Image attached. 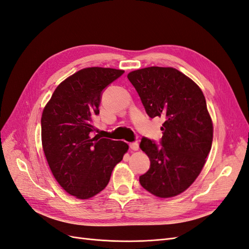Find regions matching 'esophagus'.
Returning a JSON list of instances; mask_svg holds the SVG:
<instances>
[{
  "instance_id": "34e87169",
  "label": "esophagus",
  "mask_w": 249,
  "mask_h": 249,
  "mask_svg": "<svg viewBox=\"0 0 249 249\" xmlns=\"http://www.w3.org/2000/svg\"><path fill=\"white\" fill-rule=\"evenodd\" d=\"M129 147H130V149H131V150H135V151H137V150H139V143H137V142L130 143V144H129Z\"/></svg>"
}]
</instances>
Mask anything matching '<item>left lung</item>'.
<instances>
[{
  "label": "left lung",
  "instance_id": "8db88e82",
  "mask_svg": "<svg viewBox=\"0 0 249 249\" xmlns=\"http://www.w3.org/2000/svg\"><path fill=\"white\" fill-rule=\"evenodd\" d=\"M127 78L148 116L165 120L160 146L146 138L140 144L150 160L140 184L156 196H176L199 177L212 149L213 126L205 97L193 80L173 67L137 69Z\"/></svg>",
  "mask_w": 249,
  "mask_h": 249
}]
</instances>
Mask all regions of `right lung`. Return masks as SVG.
<instances>
[{
	"label": "right lung",
	"mask_w": 249,
	"mask_h": 249,
	"mask_svg": "<svg viewBox=\"0 0 249 249\" xmlns=\"http://www.w3.org/2000/svg\"><path fill=\"white\" fill-rule=\"evenodd\" d=\"M124 70L87 67L61 82L43 109L42 146L60 186L86 200L103 190L128 150L123 141L92 137L101 92Z\"/></svg>",
	"instance_id": "1"
}]
</instances>
